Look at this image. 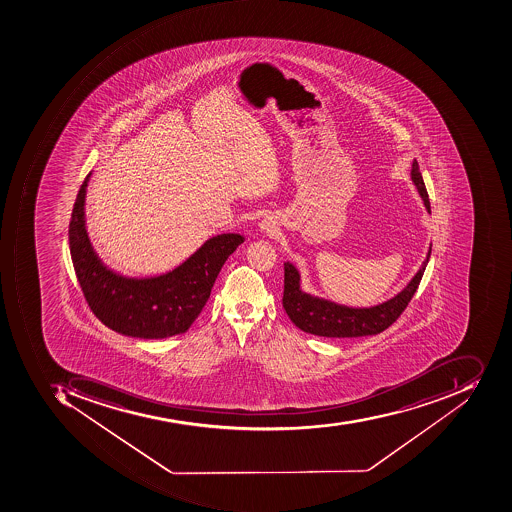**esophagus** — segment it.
I'll return each mask as SVG.
<instances>
[{
	"label": "esophagus",
	"instance_id": "34e87169",
	"mask_svg": "<svg viewBox=\"0 0 512 512\" xmlns=\"http://www.w3.org/2000/svg\"><path fill=\"white\" fill-rule=\"evenodd\" d=\"M260 230L266 233V235H274L275 230H277L275 219L272 216H266V218L261 219Z\"/></svg>",
	"mask_w": 512,
	"mask_h": 512
}]
</instances>
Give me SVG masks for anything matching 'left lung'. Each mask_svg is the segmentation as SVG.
Masks as SVG:
<instances>
[{"label": "left lung", "mask_w": 512, "mask_h": 512, "mask_svg": "<svg viewBox=\"0 0 512 512\" xmlns=\"http://www.w3.org/2000/svg\"><path fill=\"white\" fill-rule=\"evenodd\" d=\"M411 180L417 188L423 205L431 213L427 188L423 184L419 163L414 160L411 168ZM431 246L417 274L408 285L391 299L374 307H347L336 304L324 297L314 296L302 288L299 269L291 261H285V289H283V308L296 327L311 335L325 338H358V336L378 335L389 325L394 324L405 310L409 300L413 299L423 272L430 260Z\"/></svg>", "instance_id": "1"}]
</instances>
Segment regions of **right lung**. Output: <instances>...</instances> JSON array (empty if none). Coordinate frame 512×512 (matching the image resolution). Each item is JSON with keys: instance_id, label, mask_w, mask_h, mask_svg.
<instances>
[{"instance_id": "right-lung-1", "label": "right lung", "mask_w": 512, "mask_h": 512, "mask_svg": "<svg viewBox=\"0 0 512 512\" xmlns=\"http://www.w3.org/2000/svg\"><path fill=\"white\" fill-rule=\"evenodd\" d=\"M85 177L71 213L70 254L85 300L96 318L124 336L162 339L187 332L198 318L227 258L244 241L240 233L208 238L171 271L151 277H129L99 258L85 226Z\"/></svg>"}]
</instances>
